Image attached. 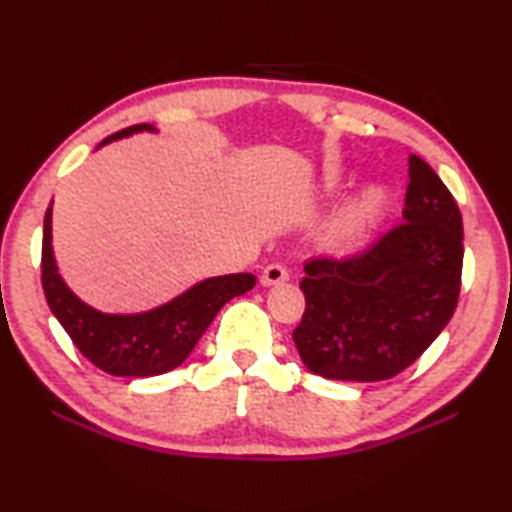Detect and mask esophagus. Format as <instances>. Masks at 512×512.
Segmentation results:
<instances>
[{"mask_svg": "<svg viewBox=\"0 0 512 512\" xmlns=\"http://www.w3.org/2000/svg\"><path fill=\"white\" fill-rule=\"evenodd\" d=\"M287 280H289V268L280 262L268 264L262 271V277H259V282H262L264 287H273V284H282Z\"/></svg>", "mask_w": 512, "mask_h": 512, "instance_id": "obj_1", "label": "esophagus"}]
</instances>
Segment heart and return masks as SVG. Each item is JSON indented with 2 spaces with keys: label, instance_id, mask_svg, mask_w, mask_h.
<instances>
[{
  "label": "heart",
  "instance_id": "b5f03b06",
  "mask_svg": "<svg viewBox=\"0 0 512 512\" xmlns=\"http://www.w3.org/2000/svg\"><path fill=\"white\" fill-rule=\"evenodd\" d=\"M384 203H386V196L381 189H368V192H363L357 201H354L348 210L339 216V221L332 225V232H329L332 244L336 246L354 244V241L363 235V230L368 228V223L381 212Z\"/></svg>",
  "mask_w": 512,
  "mask_h": 512
}]
</instances>
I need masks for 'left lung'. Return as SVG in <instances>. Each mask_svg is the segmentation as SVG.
I'll return each mask as SVG.
<instances>
[{
  "label": "left lung",
  "instance_id": "obj_1",
  "mask_svg": "<svg viewBox=\"0 0 512 512\" xmlns=\"http://www.w3.org/2000/svg\"><path fill=\"white\" fill-rule=\"evenodd\" d=\"M404 221L357 255L314 257L293 341L325 379L384 381L436 341L461 296L463 219L438 173L409 155Z\"/></svg>",
  "mask_w": 512,
  "mask_h": 512
}]
</instances>
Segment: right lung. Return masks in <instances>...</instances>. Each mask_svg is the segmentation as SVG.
<instances>
[{"instance_id":"add662e5","label":"right lung","mask_w":512,"mask_h":512,"mask_svg":"<svg viewBox=\"0 0 512 512\" xmlns=\"http://www.w3.org/2000/svg\"><path fill=\"white\" fill-rule=\"evenodd\" d=\"M153 131L135 124L112 133L99 146L119 137ZM42 289L58 323L88 361L115 377H153L178 368L225 302L255 287L253 273H232L198 282L183 296L146 314H101L74 296L58 275L51 250V210L42 230Z\"/></svg>"}]
</instances>
